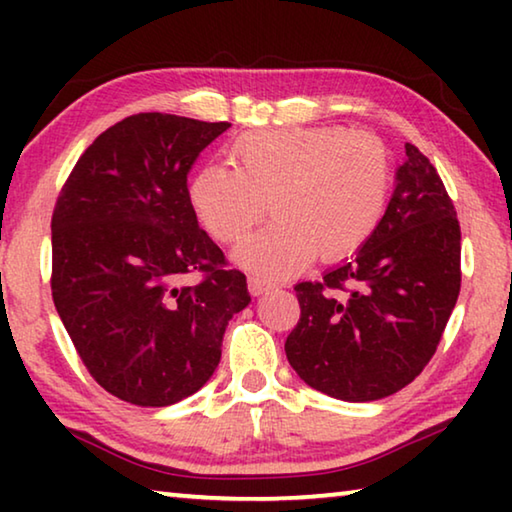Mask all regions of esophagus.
<instances>
[{"label":"esophagus","instance_id":"obj_1","mask_svg":"<svg viewBox=\"0 0 512 512\" xmlns=\"http://www.w3.org/2000/svg\"><path fill=\"white\" fill-rule=\"evenodd\" d=\"M248 289L253 296H262L268 289H273V282L264 280V277H257V275H250L248 277Z\"/></svg>","mask_w":512,"mask_h":512}]
</instances>
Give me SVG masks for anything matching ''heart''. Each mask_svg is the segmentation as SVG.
Wrapping results in <instances>:
<instances>
[{
    "label": "heart",
    "instance_id": "1",
    "mask_svg": "<svg viewBox=\"0 0 512 512\" xmlns=\"http://www.w3.org/2000/svg\"><path fill=\"white\" fill-rule=\"evenodd\" d=\"M230 160L235 169H198L189 198L221 244L244 239L271 203L275 221L235 253L237 264L268 277L293 273L314 253H354L375 232L391 192L386 144L341 126L250 131L232 142Z\"/></svg>",
    "mask_w": 512,
    "mask_h": 512
}]
</instances>
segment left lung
Returning <instances> with one entry per match:
<instances>
[{"label":"left lung","instance_id":"1","mask_svg":"<svg viewBox=\"0 0 512 512\" xmlns=\"http://www.w3.org/2000/svg\"><path fill=\"white\" fill-rule=\"evenodd\" d=\"M359 253L296 284L300 320L284 350L298 377L345 402L402 391L443 339L461 291V225L438 171L413 144Z\"/></svg>","mask_w":512,"mask_h":512}]
</instances>
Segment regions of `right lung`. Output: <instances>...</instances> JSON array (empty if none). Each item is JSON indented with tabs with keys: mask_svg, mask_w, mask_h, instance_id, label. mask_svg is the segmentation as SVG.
<instances>
[{
	"mask_svg": "<svg viewBox=\"0 0 512 512\" xmlns=\"http://www.w3.org/2000/svg\"><path fill=\"white\" fill-rule=\"evenodd\" d=\"M228 121L121 119L74 164L51 216V296L101 388L137 406L196 393L221 361L246 275L198 228L187 173ZM201 272L194 288L182 284Z\"/></svg>",
	"mask_w": 512,
	"mask_h": 512,
	"instance_id": "right-lung-1",
	"label": "right lung"
}]
</instances>
